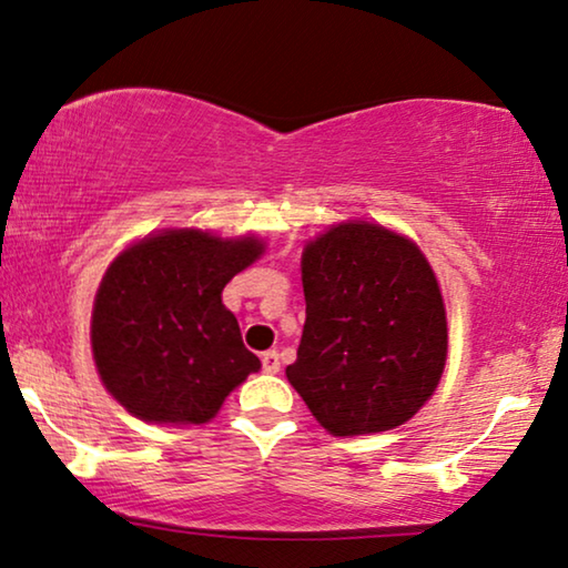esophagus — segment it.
<instances>
[{"instance_id": "obj_1", "label": "esophagus", "mask_w": 568, "mask_h": 568, "mask_svg": "<svg viewBox=\"0 0 568 568\" xmlns=\"http://www.w3.org/2000/svg\"><path fill=\"white\" fill-rule=\"evenodd\" d=\"M261 365H264L266 373H278V368H282V363H278V353L266 351L264 355H261Z\"/></svg>"}]
</instances>
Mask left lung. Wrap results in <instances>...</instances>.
<instances>
[{
	"instance_id": "1",
	"label": "left lung",
	"mask_w": 568,
	"mask_h": 568,
	"mask_svg": "<svg viewBox=\"0 0 568 568\" xmlns=\"http://www.w3.org/2000/svg\"><path fill=\"white\" fill-rule=\"evenodd\" d=\"M307 302L296 394L335 436L396 429L439 386L447 312L429 261L406 235L368 221L333 225L304 246Z\"/></svg>"
}]
</instances>
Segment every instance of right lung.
<instances>
[{
  "instance_id": "1",
  "label": "right lung",
  "mask_w": 568,
  "mask_h": 568,
  "mask_svg": "<svg viewBox=\"0 0 568 568\" xmlns=\"http://www.w3.org/2000/svg\"><path fill=\"white\" fill-rule=\"evenodd\" d=\"M264 254L256 235L150 233L111 261L93 302V361L109 394L142 422L205 424L261 368L223 304Z\"/></svg>"
}]
</instances>
